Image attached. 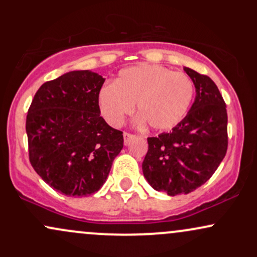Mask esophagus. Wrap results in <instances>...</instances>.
Masks as SVG:
<instances>
[{"instance_id":"obj_1","label":"esophagus","mask_w":257,"mask_h":257,"mask_svg":"<svg viewBox=\"0 0 257 257\" xmlns=\"http://www.w3.org/2000/svg\"><path fill=\"white\" fill-rule=\"evenodd\" d=\"M123 139H124V145H129L131 141L135 139V135L131 134V133H124V134H123Z\"/></svg>"}]
</instances>
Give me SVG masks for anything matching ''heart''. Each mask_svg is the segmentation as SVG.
<instances>
[{"mask_svg":"<svg viewBox=\"0 0 257 257\" xmlns=\"http://www.w3.org/2000/svg\"><path fill=\"white\" fill-rule=\"evenodd\" d=\"M194 84L181 72L161 65L140 64L118 73L113 84L98 94L100 111L111 125L118 126L133 111L138 123H149L155 131H168L181 122L192 104Z\"/></svg>","mask_w":257,"mask_h":257,"instance_id":"heart-1","label":"heart"}]
</instances>
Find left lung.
<instances>
[{
	"mask_svg": "<svg viewBox=\"0 0 257 257\" xmlns=\"http://www.w3.org/2000/svg\"><path fill=\"white\" fill-rule=\"evenodd\" d=\"M196 88L190 111L169 133L147 138L143 173L150 185L168 196L187 194L205 184L225 158L227 111L213 79L184 67Z\"/></svg>",
	"mask_w": 257,
	"mask_h": 257,
	"instance_id": "obj_1",
	"label": "left lung"
}]
</instances>
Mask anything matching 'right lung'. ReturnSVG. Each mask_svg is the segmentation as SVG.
Wrapping results in <instances>:
<instances>
[{
    "mask_svg": "<svg viewBox=\"0 0 257 257\" xmlns=\"http://www.w3.org/2000/svg\"><path fill=\"white\" fill-rule=\"evenodd\" d=\"M105 78L77 70L46 82L26 116L30 163L46 184L70 197H87L105 184L123 149V133L100 116Z\"/></svg>",
    "mask_w": 257,
    "mask_h": 257,
    "instance_id": "obj_1",
    "label": "right lung"
}]
</instances>
